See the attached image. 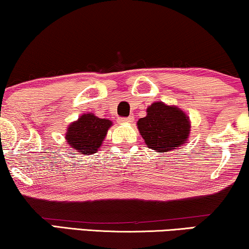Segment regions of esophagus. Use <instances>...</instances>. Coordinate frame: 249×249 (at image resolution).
<instances>
[{
	"instance_id": "34e87169",
	"label": "esophagus",
	"mask_w": 249,
	"mask_h": 249,
	"mask_svg": "<svg viewBox=\"0 0 249 249\" xmlns=\"http://www.w3.org/2000/svg\"><path fill=\"white\" fill-rule=\"evenodd\" d=\"M135 121L134 117H128V118H119L118 119V122L119 124H132V122Z\"/></svg>"
}]
</instances>
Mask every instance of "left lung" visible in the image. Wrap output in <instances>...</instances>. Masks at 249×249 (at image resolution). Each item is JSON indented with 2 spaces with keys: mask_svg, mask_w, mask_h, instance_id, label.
<instances>
[{
  "mask_svg": "<svg viewBox=\"0 0 249 249\" xmlns=\"http://www.w3.org/2000/svg\"><path fill=\"white\" fill-rule=\"evenodd\" d=\"M146 112V117L140 119L137 125L147 146L162 153L185 143L190 134V121L185 113L161 102L153 103Z\"/></svg>",
  "mask_w": 249,
  "mask_h": 249,
  "instance_id": "1",
  "label": "left lung"
}]
</instances>
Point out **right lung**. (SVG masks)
I'll return each instance as SVG.
<instances>
[{"instance_id":"right-lung-1","label":"right lung","mask_w":249,"mask_h":249,"mask_svg":"<svg viewBox=\"0 0 249 249\" xmlns=\"http://www.w3.org/2000/svg\"><path fill=\"white\" fill-rule=\"evenodd\" d=\"M112 122L99 119L95 115L83 114L76 122H73L66 132L69 144L81 154L95 153L103 143Z\"/></svg>"}]
</instances>
